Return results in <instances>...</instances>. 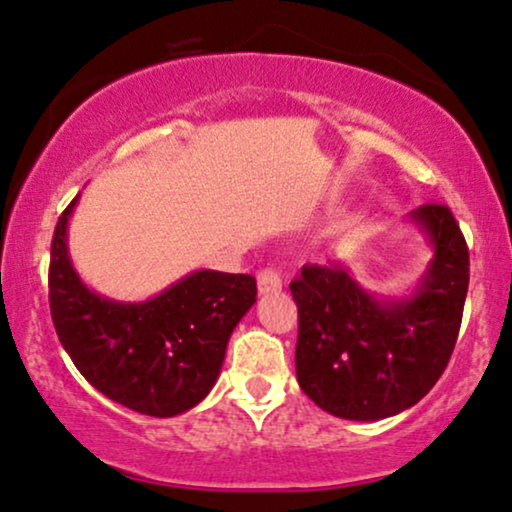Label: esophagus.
I'll return each instance as SVG.
<instances>
[{"label": "esophagus", "mask_w": 512, "mask_h": 512, "mask_svg": "<svg viewBox=\"0 0 512 512\" xmlns=\"http://www.w3.org/2000/svg\"><path fill=\"white\" fill-rule=\"evenodd\" d=\"M281 286H283L281 274L276 272V269L267 267V269H262L260 274H257V291H260L262 295L279 293V291H281Z\"/></svg>", "instance_id": "obj_1"}]
</instances>
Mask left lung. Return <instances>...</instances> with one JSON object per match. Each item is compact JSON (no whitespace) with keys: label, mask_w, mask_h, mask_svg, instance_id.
<instances>
[{"label":"left lung","mask_w":512,"mask_h":512,"mask_svg":"<svg viewBox=\"0 0 512 512\" xmlns=\"http://www.w3.org/2000/svg\"><path fill=\"white\" fill-rule=\"evenodd\" d=\"M410 219L434 248L412 298L369 295L336 262L305 264L291 283L298 384L343 420L377 422L420 403L458 341L470 283L465 236L446 205H422Z\"/></svg>","instance_id":"obj_1"}]
</instances>
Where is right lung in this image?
<instances>
[{
  "label": "right lung",
  "instance_id": "1",
  "mask_svg": "<svg viewBox=\"0 0 512 512\" xmlns=\"http://www.w3.org/2000/svg\"><path fill=\"white\" fill-rule=\"evenodd\" d=\"M73 207L76 200L61 212L49 257V310L61 346L123 408L150 417L195 408L219 377L233 329L255 305V276L200 269L145 303L102 298L71 264Z\"/></svg>",
  "mask_w": 512,
  "mask_h": 512
}]
</instances>
